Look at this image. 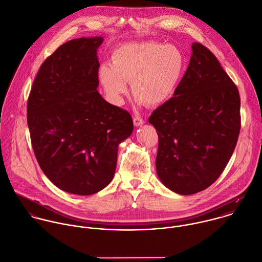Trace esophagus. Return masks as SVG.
Instances as JSON below:
<instances>
[{
	"label": "esophagus",
	"instance_id": "esophagus-1",
	"mask_svg": "<svg viewBox=\"0 0 262 262\" xmlns=\"http://www.w3.org/2000/svg\"><path fill=\"white\" fill-rule=\"evenodd\" d=\"M133 123H134V125H135L136 127L141 126V125L144 124V119H142L140 116H135V117L133 118Z\"/></svg>",
	"mask_w": 262,
	"mask_h": 262
}]
</instances>
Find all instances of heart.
Listing matches in <instances>:
<instances>
[{
  "mask_svg": "<svg viewBox=\"0 0 262 262\" xmlns=\"http://www.w3.org/2000/svg\"><path fill=\"white\" fill-rule=\"evenodd\" d=\"M186 69L179 48L160 42L122 45L112 54V64L99 69V80L114 103L127 93V82L139 102L158 105L177 91Z\"/></svg>",
  "mask_w": 262,
  "mask_h": 262,
  "instance_id": "1",
  "label": "heart"
}]
</instances>
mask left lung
Segmentation results:
<instances>
[{
	"label": "left lung",
	"mask_w": 262,
	"mask_h": 262,
	"mask_svg": "<svg viewBox=\"0 0 262 262\" xmlns=\"http://www.w3.org/2000/svg\"><path fill=\"white\" fill-rule=\"evenodd\" d=\"M175 94L148 122L159 137L157 173L165 186L192 194L226 167L241 129L239 94L215 55L199 43Z\"/></svg>",
	"instance_id": "left-lung-1"
}]
</instances>
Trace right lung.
I'll return each instance as SVG.
<instances>
[{"label": "right lung", "instance_id": "1", "mask_svg": "<svg viewBox=\"0 0 262 262\" xmlns=\"http://www.w3.org/2000/svg\"><path fill=\"white\" fill-rule=\"evenodd\" d=\"M80 38L58 47L41 66L28 99L36 159L60 189L88 195L112 181L118 145L133 131L131 115L105 101L97 87V48Z\"/></svg>", "mask_w": 262, "mask_h": 262}]
</instances>
